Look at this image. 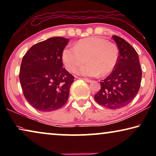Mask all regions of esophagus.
<instances>
[{"label": "esophagus", "mask_w": 156, "mask_h": 156, "mask_svg": "<svg viewBox=\"0 0 156 156\" xmlns=\"http://www.w3.org/2000/svg\"><path fill=\"white\" fill-rule=\"evenodd\" d=\"M82 79H83V80L85 82H87V83H91V80H89V79H88V78H82Z\"/></svg>", "instance_id": "obj_1"}]
</instances>
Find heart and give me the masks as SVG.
<instances>
[{
    "label": "heart",
    "mask_w": 156,
    "mask_h": 156,
    "mask_svg": "<svg viewBox=\"0 0 156 156\" xmlns=\"http://www.w3.org/2000/svg\"><path fill=\"white\" fill-rule=\"evenodd\" d=\"M119 50L114 43L100 37L91 36L79 40L74 47H66L62 52V60L70 72L84 76L104 77L113 72L118 63Z\"/></svg>",
    "instance_id": "obj_1"
}]
</instances>
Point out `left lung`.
<instances>
[{
	"instance_id": "8db88e82",
	"label": "left lung",
	"mask_w": 156,
	"mask_h": 156,
	"mask_svg": "<svg viewBox=\"0 0 156 156\" xmlns=\"http://www.w3.org/2000/svg\"><path fill=\"white\" fill-rule=\"evenodd\" d=\"M119 49V58L114 70L100 82L101 88L94 99L100 105L112 109H120L130 103L138 94L142 70L138 53L123 38L113 36Z\"/></svg>"
}]
</instances>
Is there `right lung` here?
I'll return each instance as SVG.
<instances>
[{"label":"right lung","mask_w":156,"mask_h":156,"mask_svg":"<svg viewBox=\"0 0 156 156\" xmlns=\"http://www.w3.org/2000/svg\"><path fill=\"white\" fill-rule=\"evenodd\" d=\"M69 42L52 37L34 44L21 62L19 79L25 99L43 112L58 109L67 102L74 77L62 68V52Z\"/></svg>","instance_id":"add662e5"}]
</instances>
